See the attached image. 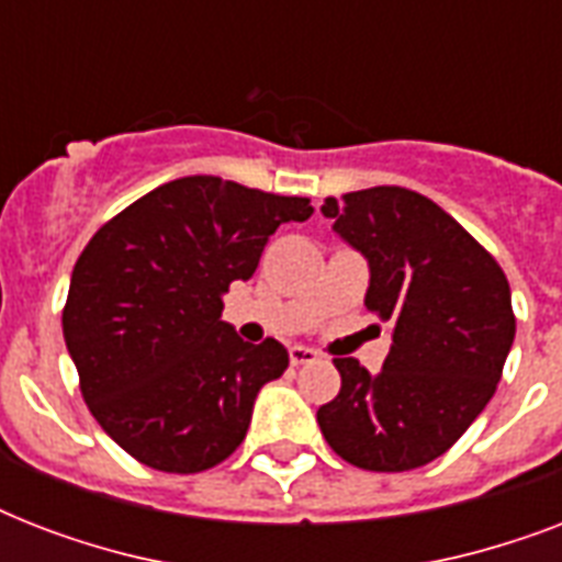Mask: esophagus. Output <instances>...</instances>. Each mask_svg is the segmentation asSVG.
<instances>
[{"label":"esophagus","mask_w":562,"mask_h":562,"mask_svg":"<svg viewBox=\"0 0 562 562\" xmlns=\"http://www.w3.org/2000/svg\"><path fill=\"white\" fill-rule=\"evenodd\" d=\"M289 359L294 368H300V364H312V361H317V352L303 347V344H294V347L289 350Z\"/></svg>","instance_id":"1"}]
</instances>
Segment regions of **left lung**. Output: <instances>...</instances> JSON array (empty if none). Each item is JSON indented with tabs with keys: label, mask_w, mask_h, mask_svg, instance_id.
Returning <instances> with one entry per match:
<instances>
[{
	"label": "left lung",
	"mask_w": 562,
	"mask_h": 562,
	"mask_svg": "<svg viewBox=\"0 0 562 562\" xmlns=\"http://www.w3.org/2000/svg\"><path fill=\"white\" fill-rule=\"evenodd\" d=\"M321 212L368 259L364 306L393 333L379 373L335 359L341 391L317 408V426L361 470L426 467L496 393L516 335L505 271L449 212L411 189L326 198Z\"/></svg>",
	"instance_id": "obj_1"
}]
</instances>
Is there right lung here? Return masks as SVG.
I'll use <instances>...</instances> for the list:
<instances>
[{"label": "right lung", "instance_id": "1", "mask_svg": "<svg viewBox=\"0 0 562 562\" xmlns=\"http://www.w3.org/2000/svg\"><path fill=\"white\" fill-rule=\"evenodd\" d=\"M308 198L192 175L143 194L83 247L64 338L92 417L136 461L203 472L245 440L256 393L289 368L280 341L221 321L268 238L312 215Z\"/></svg>", "mask_w": 562, "mask_h": 562}]
</instances>
